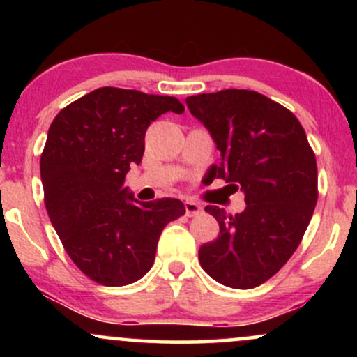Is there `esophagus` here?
Returning <instances> with one entry per match:
<instances>
[{
	"label": "esophagus",
	"instance_id": "obj_1",
	"mask_svg": "<svg viewBox=\"0 0 357 357\" xmlns=\"http://www.w3.org/2000/svg\"><path fill=\"white\" fill-rule=\"evenodd\" d=\"M184 210H186L188 216H196L203 211V208L199 203L191 202V199H186V202H184Z\"/></svg>",
	"mask_w": 357,
	"mask_h": 357
}]
</instances>
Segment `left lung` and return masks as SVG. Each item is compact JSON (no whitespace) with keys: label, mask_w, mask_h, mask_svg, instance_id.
I'll list each match as a JSON object with an SVG mask.
<instances>
[{"label":"left lung","mask_w":357,"mask_h":357,"mask_svg":"<svg viewBox=\"0 0 357 357\" xmlns=\"http://www.w3.org/2000/svg\"><path fill=\"white\" fill-rule=\"evenodd\" d=\"M186 104L220 151V165L208 173L245 195L236 215L204 208L220 235L199 248V264L220 284L253 289L284 267L309 227L317 203L315 155L297 117L253 90L199 93Z\"/></svg>","instance_id":"1"}]
</instances>
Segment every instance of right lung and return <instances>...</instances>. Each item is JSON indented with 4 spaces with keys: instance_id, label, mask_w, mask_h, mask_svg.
Listing matches in <instances>:
<instances>
[{
    "instance_id": "obj_1",
    "label": "right lung",
    "mask_w": 357,
    "mask_h": 357,
    "mask_svg": "<svg viewBox=\"0 0 357 357\" xmlns=\"http://www.w3.org/2000/svg\"><path fill=\"white\" fill-rule=\"evenodd\" d=\"M183 114L174 97L102 87L61 109L48 129L40 173L45 204L68 257L89 278L129 285L149 272L161 231L183 202L139 203L126 186L144 154L147 127Z\"/></svg>"
}]
</instances>
